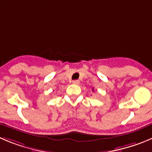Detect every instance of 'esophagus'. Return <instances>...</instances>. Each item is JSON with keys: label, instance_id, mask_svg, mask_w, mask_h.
I'll return each mask as SVG.
<instances>
[{"label": "esophagus", "instance_id": "1", "mask_svg": "<svg viewBox=\"0 0 152 152\" xmlns=\"http://www.w3.org/2000/svg\"><path fill=\"white\" fill-rule=\"evenodd\" d=\"M73 83L74 85H79V80H74V81H73Z\"/></svg>", "mask_w": 152, "mask_h": 152}]
</instances>
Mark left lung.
<instances>
[{"instance_id":"left-lung-1","label":"left lung","mask_w":152,"mask_h":152,"mask_svg":"<svg viewBox=\"0 0 152 152\" xmlns=\"http://www.w3.org/2000/svg\"><path fill=\"white\" fill-rule=\"evenodd\" d=\"M92 91H94V88H93V89H92Z\"/></svg>"}]
</instances>
